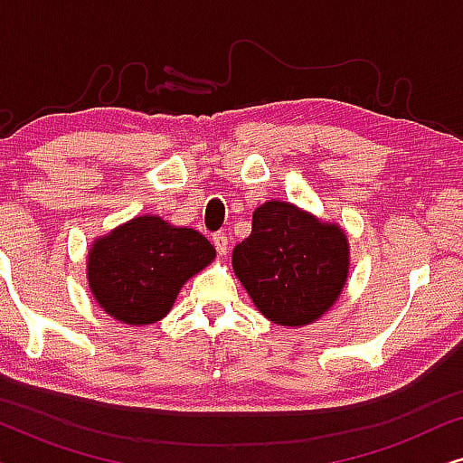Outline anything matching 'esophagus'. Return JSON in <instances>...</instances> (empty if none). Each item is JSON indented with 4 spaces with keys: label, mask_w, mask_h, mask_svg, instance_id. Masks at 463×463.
I'll list each match as a JSON object with an SVG mask.
<instances>
[{
    "label": "esophagus",
    "mask_w": 463,
    "mask_h": 463,
    "mask_svg": "<svg viewBox=\"0 0 463 463\" xmlns=\"http://www.w3.org/2000/svg\"><path fill=\"white\" fill-rule=\"evenodd\" d=\"M213 244H214V249H217L219 255H225V252L230 250V238H227L223 232L214 233V236H213Z\"/></svg>",
    "instance_id": "34e87169"
}]
</instances>
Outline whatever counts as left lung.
I'll use <instances>...</instances> for the list:
<instances>
[{
  "instance_id": "left-lung-1",
  "label": "left lung",
  "mask_w": 463,
  "mask_h": 463,
  "mask_svg": "<svg viewBox=\"0 0 463 463\" xmlns=\"http://www.w3.org/2000/svg\"><path fill=\"white\" fill-rule=\"evenodd\" d=\"M233 271L265 318L301 326L337 301L347 278V238L287 202H265L233 249Z\"/></svg>"
}]
</instances>
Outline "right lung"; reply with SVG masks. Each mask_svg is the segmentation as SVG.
<instances>
[{
    "label": "right lung",
    "instance_id": "right-lung-1",
    "mask_svg": "<svg viewBox=\"0 0 463 463\" xmlns=\"http://www.w3.org/2000/svg\"><path fill=\"white\" fill-rule=\"evenodd\" d=\"M213 259L214 246L200 232L147 214L94 242L88 282L113 318L151 325L170 312L183 284Z\"/></svg>",
    "mask_w": 463,
    "mask_h": 463
}]
</instances>
